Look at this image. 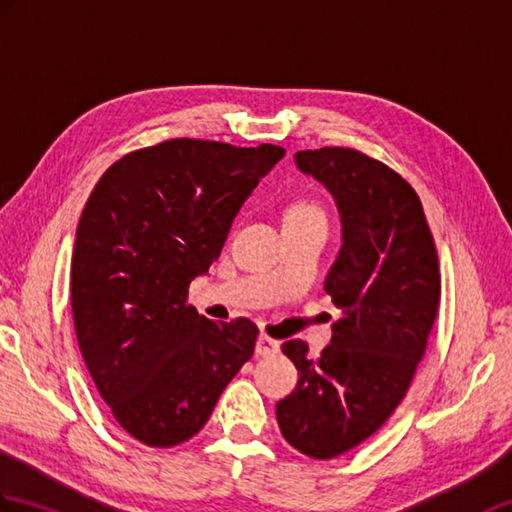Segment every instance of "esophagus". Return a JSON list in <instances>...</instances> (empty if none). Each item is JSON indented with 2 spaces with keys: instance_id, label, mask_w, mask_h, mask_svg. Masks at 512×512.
<instances>
[{
  "instance_id": "34e87169",
  "label": "esophagus",
  "mask_w": 512,
  "mask_h": 512,
  "mask_svg": "<svg viewBox=\"0 0 512 512\" xmlns=\"http://www.w3.org/2000/svg\"><path fill=\"white\" fill-rule=\"evenodd\" d=\"M279 351V342L275 340V338H270V336H266V334H261L259 338H257V347H255V353L257 355H275Z\"/></svg>"
}]
</instances>
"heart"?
<instances>
[{"label":"heart","mask_w":512,"mask_h":512,"mask_svg":"<svg viewBox=\"0 0 512 512\" xmlns=\"http://www.w3.org/2000/svg\"><path fill=\"white\" fill-rule=\"evenodd\" d=\"M285 222H299V220H325L323 209H320L314 200L299 198L285 209Z\"/></svg>","instance_id":"obj_1"}]
</instances>
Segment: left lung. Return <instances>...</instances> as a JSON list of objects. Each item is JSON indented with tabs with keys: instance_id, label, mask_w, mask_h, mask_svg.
Returning a JSON list of instances; mask_svg holds the SVG:
<instances>
[{
	"instance_id": "left-lung-1",
	"label": "left lung",
	"mask_w": 512,
	"mask_h": 512,
	"mask_svg": "<svg viewBox=\"0 0 512 512\" xmlns=\"http://www.w3.org/2000/svg\"><path fill=\"white\" fill-rule=\"evenodd\" d=\"M296 168L334 196L342 246L325 292L342 310L320 358L283 342L299 382L277 403L285 441L329 460L358 447L406 397L441 301V272L423 205L406 178L351 148L299 150Z\"/></svg>"
}]
</instances>
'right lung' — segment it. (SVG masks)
Wrapping results in <instances>:
<instances>
[{
  "instance_id": "1",
  "label": "right lung",
  "mask_w": 512,
  "mask_h": 512,
  "mask_svg": "<svg viewBox=\"0 0 512 512\" xmlns=\"http://www.w3.org/2000/svg\"><path fill=\"white\" fill-rule=\"evenodd\" d=\"M285 150L170 139L102 174L76 229L71 312L82 358L115 421L150 447L189 441L253 358L248 318L213 323L189 283Z\"/></svg>"
}]
</instances>
